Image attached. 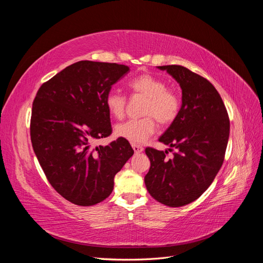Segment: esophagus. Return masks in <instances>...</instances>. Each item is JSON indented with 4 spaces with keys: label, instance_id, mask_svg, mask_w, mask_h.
Here are the masks:
<instances>
[{
    "label": "esophagus",
    "instance_id": "1",
    "mask_svg": "<svg viewBox=\"0 0 263 263\" xmlns=\"http://www.w3.org/2000/svg\"><path fill=\"white\" fill-rule=\"evenodd\" d=\"M132 147H133L134 151H135V153H136V154H140V153H142V151H144V147L140 146V145L132 144Z\"/></svg>",
    "mask_w": 263,
    "mask_h": 263
}]
</instances>
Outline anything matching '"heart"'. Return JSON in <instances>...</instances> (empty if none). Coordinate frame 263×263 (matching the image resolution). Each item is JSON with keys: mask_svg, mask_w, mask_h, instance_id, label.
<instances>
[{"mask_svg": "<svg viewBox=\"0 0 263 263\" xmlns=\"http://www.w3.org/2000/svg\"><path fill=\"white\" fill-rule=\"evenodd\" d=\"M133 95L146 98L138 119H128L118 124L115 134L118 137L128 140L133 144L144 142L153 136L157 129V124L165 127L176 121L180 109L181 99L176 90L166 87L162 79L151 73H142L128 82ZM127 98L121 92L112 90L105 97V106L108 113L115 118H122L125 114Z\"/></svg>", "mask_w": 263, "mask_h": 263, "instance_id": "1", "label": "heart"}]
</instances>
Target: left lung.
Instances as JSON below:
<instances>
[{
    "label": "left lung",
    "mask_w": 263,
    "mask_h": 263,
    "mask_svg": "<svg viewBox=\"0 0 263 263\" xmlns=\"http://www.w3.org/2000/svg\"><path fill=\"white\" fill-rule=\"evenodd\" d=\"M180 83L182 106L159 138L168 151L147 147L150 169L145 177L149 194L170 208L195 201L212 184L224 162L229 117L219 93L202 76L178 65L159 67Z\"/></svg>",
    "instance_id": "obj_1"
}]
</instances>
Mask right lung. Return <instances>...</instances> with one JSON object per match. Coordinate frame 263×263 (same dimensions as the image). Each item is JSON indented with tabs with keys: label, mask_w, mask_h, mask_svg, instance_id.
Listing matches in <instances>:
<instances>
[{
	"label": "right lung",
	"mask_w": 263,
	"mask_h": 263,
	"mask_svg": "<svg viewBox=\"0 0 263 263\" xmlns=\"http://www.w3.org/2000/svg\"><path fill=\"white\" fill-rule=\"evenodd\" d=\"M129 72L125 65L78 61L39 87L30 139L51 186L67 201L91 206L112 193L115 174L133 156L128 140L92 147L112 134L105 97Z\"/></svg>",
	"instance_id": "1"
}]
</instances>
